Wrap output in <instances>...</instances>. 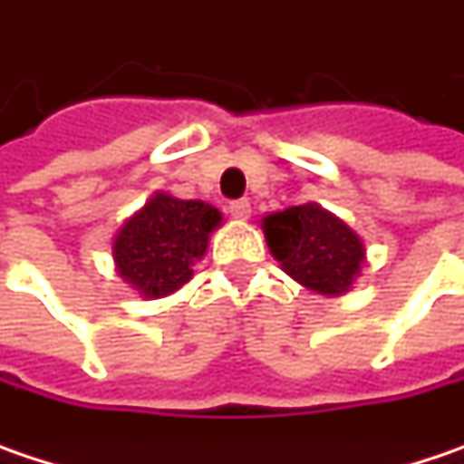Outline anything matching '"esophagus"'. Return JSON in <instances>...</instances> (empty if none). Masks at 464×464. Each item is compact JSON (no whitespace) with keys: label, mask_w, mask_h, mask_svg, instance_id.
Here are the masks:
<instances>
[{"label":"esophagus","mask_w":464,"mask_h":464,"mask_svg":"<svg viewBox=\"0 0 464 464\" xmlns=\"http://www.w3.org/2000/svg\"><path fill=\"white\" fill-rule=\"evenodd\" d=\"M229 214L235 216V218H240V221H246V218H250V203L248 200H235V203H229Z\"/></svg>","instance_id":"1"}]
</instances>
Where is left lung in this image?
<instances>
[{"mask_svg":"<svg viewBox=\"0 0 464 464\" xmlns=\"http://www.w3.org/2000/svg\"><path fill=\"white\" fill-rule=\"evenodd\" d=\"M261 229L282 272L319 295H346L367 266L364 240L319 203L264 216Z\"/></svg>","mask_w":464,"mask_h":464,"instance_id":"8db88e82","label":"left lung"}]
</instances>
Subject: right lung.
Here are the masks:
<instances>
[{"label":"right lung","mask_w":464,"mask_h":464,"mask_svg":"<svg viewBox=\"0 0 464 464\" xmlns=\"http://www.w3.org/2000/svg\"><path fill=\"white\" fill-rule=\"evenodd\" d=\"M224 216L211 203L152 192L113 237V264L121 280L150 301L166 298L192 280Z\"/></svg>","instance_id":"obj_1"}]
</instances>
